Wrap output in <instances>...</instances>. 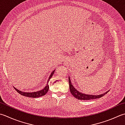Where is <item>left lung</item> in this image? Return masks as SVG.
<instances>
[{"mask_svg":"<svg viewBox=\"0 0 125 125\" xmlns=\"http://www.w3.org/2000/svg\"><path fill=\"white\" fill-rule=\"evenodd\" d=\"M69 88H70V91L72 94L74 96L75 98H76L78 100H89L92 99H99L100 97H102L104 95L107 94V93L109 92L107 91L105 92L104 93H103L102 94L100 95H89V94H86L84 93H83L82 92H80L75 88L74 87V85H73L72 81L70 80V76L69 77Z\"/></svg>","mask_w":125,"mask_h":125,"instance_id":"obj_1","label":"left lung"}]
</instances>
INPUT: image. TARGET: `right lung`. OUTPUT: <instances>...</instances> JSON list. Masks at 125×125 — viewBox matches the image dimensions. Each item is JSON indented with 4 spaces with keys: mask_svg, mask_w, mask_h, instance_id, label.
Here are the masks:
<instances>
[{
    "mask_svg": "<svg viewBox=\"0 0 125 125\" xmlns=\"http://www.w3.org/2000/svg\"><path fill=\"white\" fill-rule=\"evenodd\" d=\"M55 71V70L52 71V73H51V74L50 75L49 77V79L47 81V84H46V85H45V87L43 89H41L40 90H38V91L34 92H22L21 90L17 89L16 87H14V88L17 90V92L19 93V94L26 97H34V98H36V97H40L42 96H44V95H45L46 94V93H47L49 90V86L48 83H49V81L50 79L52 77V75H53V74H54Z\"/></svg>",
    "mask_w": 125,
    "mask_h": 125,
    "instance_id": "right-lung-1",
    "label": "right lung"
}]
</instances>
